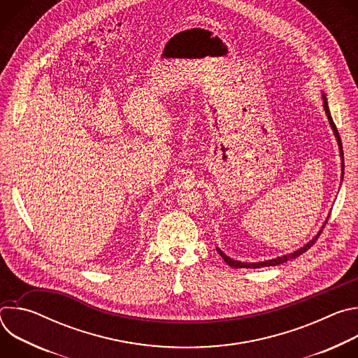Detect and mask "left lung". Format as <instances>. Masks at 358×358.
Here are the masks:
<instances>
[{"label":"left lung","instance_id":"8db88e82","mask_svg":"<svg viewBox=\"0 0 358 358\" xmlns=\"http://www.w3.org/2000/svg\"><path fill=\"white\" fill-rule=\"evenodd\" d=\"M322 99H323V109H324V113H326V116H327V120H329V123H330V127H331V130H333V134H334V137H336V140H337V144H338V150H340V159H341V181H343V177H344V157H343V147H341V140H340V136H338V131H337V129H336V124H334V122H333V117H331V115H330V109H329V103H327V97H326V94L324 93H322ZM329 220V218H327ZM327 220L323 222V225H322V228L319 229V232L308 242V243H304L301 248H299V249H296V250H293V252H290V253H287V255H282V257H278V258H272V259H268V261H262V262H241V261H235V259H232V258H229L228 255H225L218 246H217V252L221 255L222 257V259L231 266V268H252V269H255V268H265V266H276V265H280V264H285L286 261H290V259H294V258H297L299 255H301V253H304L306 250H308L316 241H317V238L320 236V234H322V231H323V228L326 227V224H327Z\"/></svg>","mask_w":358,"mask_h":358}]
</instances>
